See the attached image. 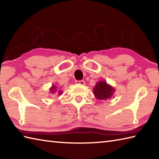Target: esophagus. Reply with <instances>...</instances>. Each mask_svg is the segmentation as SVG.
Wrapping results in <instances>:
<instances>
[{"label":"esophagus","mask_w":159,"mask_h":159,"mask_svg":"<svg viewBox=\"0 0 159 159\" xmlns=\"http://www.w3.org/2000/svg\"><path fill=\"white\" fill-rule=\"evenodd\" d=\"M76 83L79 84V85H84L85 84V82L84 80H76Z\"/></svg>","instance_id":"34e87169"}]
</instances>
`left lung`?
<instances>
[{"instance_id":"obj_1","label":"left lung","mask_w":159,"mask_h":159,"mask_svg":"<svg viewBox=\"0 0 159 159\" xmlns=\"http://www.w3.org/2000/svg\"><path fill=\"white\" fill-rule=\"evenodd\" d=\"M114 92L115 89L106 81H98L93 89L95 97L99 100H107L111 98Z\"/></svg>"}]
</instances>
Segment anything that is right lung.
<instances>
[{
    "label": "right lung",
    "instance_id": "right-lung-1",
    "mask_svg": "<svg viewBox=\"0 0 159 159\" xmlns=\"http://www.w3.org/2000/svg\"><path fill=\"white\" fill-rule=\"evenodd\" d=\"M49 89H50L51 93H52V94H53V93H54H54L57 92V87H56L55 85H52V88ZM62 93H63V91H61V90H60V91L58 92V94H61Z\"/></svg>",
    "mask_w": 159,
    "mask_h": 159
}]
</instances>
